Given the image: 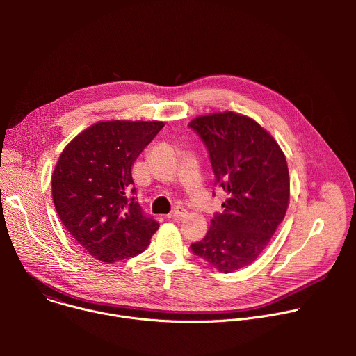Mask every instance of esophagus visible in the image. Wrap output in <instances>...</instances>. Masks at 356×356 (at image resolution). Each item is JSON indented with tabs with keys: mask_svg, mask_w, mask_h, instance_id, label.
<instances>
[{
	"mask_svg": "<svg viewBox=\"0 0 356 356\" xmlns=\"http://www.w3.org/2000/svg\"><path fill=\"white\" fill-rule=\"evenodd\" d=\"M186 214H187L186 209H183V207H176L173 211H170V213L168 214V218L179 220V218H184V217H186Z\"/></svg>",
	"mask_w": 356,
	"mask_h": 356,
	"instance_id": "34e87169",
	"label": "esophagus"
}]
</instances>
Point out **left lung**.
<instances>
[{"mask_svg":"<svg viewBox=\"0 0 356 356\" xmlns=\"http://www.w3.org/2000/svg\"><path fill=\"white\" fill-rule=\"evenodd\" d=\"M188 127L204 142L216 184L227 193L206 236L191 243L194 255L231 273L257 261L283 221L290 179L284 154L252 118L232 111L194 118Z\"/></svg>","mask_w":356,"mask_h":356,"instance_id":"1","label":"left lung"}]
</instances>
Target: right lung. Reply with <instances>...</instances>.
<instances>
[{
  "label": "right lung",
  "mask_w": 356,
  "mask_h": 356,
  "mask_svg": "<svg viewBox=\"0 0 356 356\" xmlns=\"http://www.w3.org/2000/svg\"><path fill=\"white\" fill-rule=\"evenodd\" d=\"M162 121H101L62 152L52 175L59 218L92 258L115 264L146 249L159 222L143 214L131 168Z\"/></svg>",
  "instance_id": "1"
}]
</instances>
